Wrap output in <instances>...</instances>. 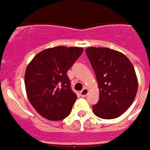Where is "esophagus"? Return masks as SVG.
<instances>
[{
  "instance_id": "esophagus-1",
  "label": "esophagus",
  "mask_w": 150,
  "mask_h": 150,
  "mask_svg": "<svg viewBox=\"0 0 150 150\" xmlns=\"http://www.w3.org/2000/svg\"><path fill=\"white\" fill-rule=\"evenodd\" d=\"M88 88H84L81 91V93H80V95L81 96V97H86V95L88 94Z\"/></svg>"
}]
</instances>
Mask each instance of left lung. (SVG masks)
I'll return each mask as SVG.
<instances>
[{
    "mask_svg": "<svg viewBox=\"0 0 150 150\" xmlns=\"http://www.w3.org/2000/svg\"><path fill=\"white\" fill-rule=\"evenodd\" d=\"M86 52L100 90L93 111L100 118H117L130 107L136 97L138 84L133 64L123 53L109 48L89 47Z\"/></svg>",
    "mask_w": 150,
    "mask_h": 150,
    "instance_id": "obj_1",
    "label": "left lung"
}]
</instances>
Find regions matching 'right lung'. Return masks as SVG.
Here are the masks:
<instances>
[{
    "mask_svg": "<svg viewBox=\"0 0 150 150\" xmlns=\"http://www.w3.org/2000/svg\"><path fill=\"white\" fill-rule=\"evenodd\" d=\"M83 52V48L57 46L38 53L26 69L25 85L31 105L50 121L70 114L76 94L71 89L68 70Z\"/></svg>",
    "mask_w": 150,
    "mask_h": 150,
    "instance_id": "obj_1",
    "label": "right lung"
}]
</instances>
